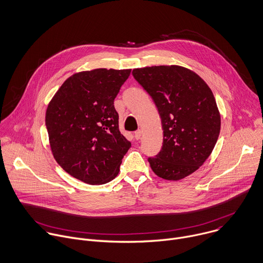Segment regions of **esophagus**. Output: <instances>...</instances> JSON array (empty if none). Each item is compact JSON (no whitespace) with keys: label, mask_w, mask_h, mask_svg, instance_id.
I'll return each mask as SVG.
<instances>
[{"label":"esophagus","mask_w":263,"mask_h":263,"mask_svg":"<svg viewBox=\"0 0 263 263\" xmlns=\"http://www.w3.org/2000/svg\"><path fill=\"white\" fill-rule=\"evenodd\" d=\"M141 136H142L141 129H138V130L135 132V139H136V140H140V139H141Z\"/></svg>","instance_id":"obj_1"}]
</instances>
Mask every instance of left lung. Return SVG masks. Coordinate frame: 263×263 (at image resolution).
I'll list each match as a JSON object with an SVG mask.
<instances>
[{
    "instance_id": "8db88e82",
    "label": "left lung",
    "mask_w": 263,
    "mask_h": 263,
    "mask_svg": "<svg viewBox=\"0 0 263 263\" xmlns=\"http://www.w3.org/2000/svg\"><path fill=\"white\" fill-rule=\"evenodd\" d=\"M133 76L162 119L163 146L148 157L150 167L164 179H182L203 165L218 141L221 116L215 96L197 73L181 66L137 68Z\"/></svg>"
}]
</instances>
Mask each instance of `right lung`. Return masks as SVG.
<instances>
[{
  "mask_svg": "<svg viewBox=\"0 0 263 263\" xmlns=\"http://www.w3.org/2000/svg\"><path fill=\"white\" fill-rule=\"evenodd\" d=\"M130 69L98 68L68 78L45 114L52 155L71 176L89 184L113 180L132 143L119 130L114 100Z\"/></svg>",
  "mask_w": 263,
  "mask_h": 263,
  "instance_id": "add662e5",
  "label": "right lung"
}]
</instances>
